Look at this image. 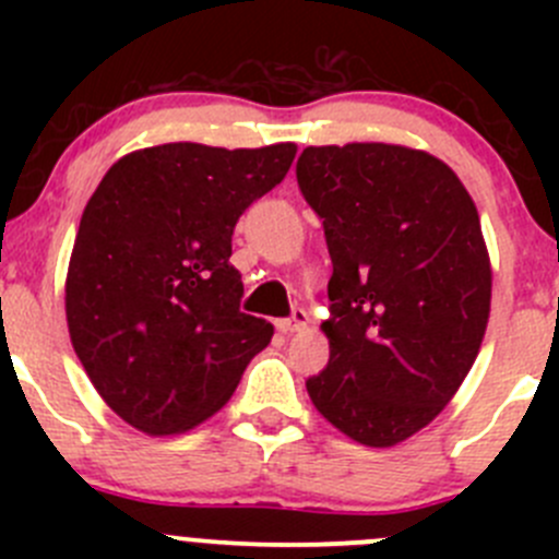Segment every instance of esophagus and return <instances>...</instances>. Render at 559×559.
<instances>
[{"instance_id":"esophagus-1","label":"esophagus","mask_w":559,"mask_h":559,"mask_svg":"<svg viewBox=\"0 0 559 559\" xmlns=\"http://www.w3.org/2000/svg\"><path fill=\"white\" fill-rule=\"evenodd\" d=\"M275 326H278V330L284 332V335H292V332H300V330H306V326H308V313L302 311V308H295L289 319L275 321Z\"/></svg>"}]
</instances>
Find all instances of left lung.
<instances>
[{"label": "left lung", "instance_id": "obj_1", "mask_svg": "<svg viewBox=\"0 0 559 559\" xmlns=\"http://www.w3.org/2000/svg\"><path fill=\"white\" fill-rule=\"evenodd\" d=\"M297 183L332 259L330 362L308 394L343 436L394 447L441 414L481 348L492 270L478 211L452 167L405 145H311Z\"/></svg>", "mask_w": 559, "mask_h": 559}]
</instances>
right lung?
<instances>
[{
	"label": "right lung",
	"mask_w": 559,
	"mask_h": 559,
	"mask_svg": "<svg viewBox=\"0 0 559 559\" xmlns=\"http://www.w3.org/2000/svg\"><path fill=\"white\" fill-rule=\"evenodd\" d=\"M295 143H167L105 173L67 270V326L94 389L127 425L175 436L216 414L273 324L240 311L238 218L284 180Z\"/></svg>",
	"instance_id": "obj_1"
}]
</instances>
